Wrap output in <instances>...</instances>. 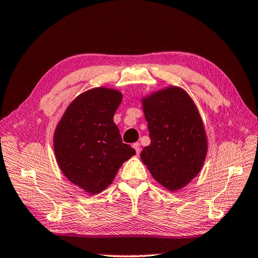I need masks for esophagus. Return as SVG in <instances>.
I'll return each instance as SVG.
<instances>
[{"label":"esophagus","instance_id":"esophagus-1","mask_svg":"<svg viewBox=\"0 0 258 258\" xmlns=\"http://www.w3.org/2000/svg\"><path fill=\"white\" fill-rule=\"evenodd\" d=\"M133 149L135 150V152L139 154V153L141 152V145H140V143H139V142L134 143V144H133Z\"/></svg>","mask_w":258,"mask_h":258}]
</instances>
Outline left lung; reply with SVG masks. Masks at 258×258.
Returning a JSON list of instances; mask_svg holds the SVG:
<instances>
[{"instance_id":"obj_1","label":"left lung","mask_w":258,"mask_h":258,"mask_svg":"<svg viewBox=\"0 0 258 258\" xmlns=\"http://www.w3.org/2000/svg\"><path fill=\"white\" fill-rule=\"evenodd\" d=\"M151 143L142 162L158 182L178 191L203 169L208 140L198 108L183 88L169 86L141 98Z\"/></svg>"}]
</instances>
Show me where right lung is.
<instances>
[{"mask_svg": "<svg viewBox=\"0 0 258 258\" xmlns=\"http://www.w3.org/2000/svg\"><path fill=\"white\" fill-rule=\"evenodd\" d=\"M117 89L96 87L78 95L66 108L53 133L60 170L85 192L97 195L115 179L135 150L124 144L114 114L122 103Z\"/></svg>", "mask_w": 258, "mask_h": 258, "instance_id": "1", "label": "right lung"}]
</instances>
